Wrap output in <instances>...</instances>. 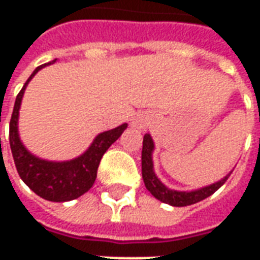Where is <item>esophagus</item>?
Masks as SVG:
<instances>
[{
  "instance_id": "1",
  "label": "esophagus",
  "mask_w": 260,
  "mask_h": 260,
  "mask_svg": "<svg viewBox=\"0 0 260 260\" xmlns=\"http://www.w3.org/2000/svg\"><path fill=\"white\" fill-rule=\"evenodd\" d=\"M147 124V117L145 114H139V115H136L134 121H132V125L136 126L138 129H143Z\"/></svg>"
}]
</instances>
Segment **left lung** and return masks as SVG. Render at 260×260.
Listing matches in <instances>:
<instances>
[{"mask_svg":"<svg viewBox=\"0 0 260 260\" xmlns=\"http://www.w3.org/2000/svg\"><path fill=\"white\" fill-rule=\"evenodd\" d=\"M154 146H153V141L149 134L143 136V147H142V177H143V182L146 189L152 193L156 199L161 201L163 203H169L171 206H188V205H193L198 202L206 199L207 196L213 195L217 191L220 186L223 185L225 181L229 180V175H225L223 180L218 181L216 184L205 186L202 189L191 192H178L169 189L167 186L160 182L154 171H153V161H152V152Z\"/></svg>","mask_w":260,"mask_h":260,"instance_id":"8db88e82","label":"left lung"}]
</instances>
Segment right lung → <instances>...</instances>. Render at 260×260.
I'll use <instances>...</instances> for the list:
<instances>
[{
    "label": "right lung",
    "instance_id": "add662e5",
    "mask_svg": "<svg viewBox=\"0 0 260 260\" xmlns=\"http://www.w3.org/2000/svg\"><path fill=\"white\" fill-rule=\"evenodd\" d=\"M53 62L54 61H51L48 64L37 67L30 75V78L26 80L22 90L18 93L11 122H9V145H11L18 174L31 191L46 201L68 202L82 196L93 186L103 154L107 152L108 147L126 129V124L119 125L114 129L100 134L82 156L71 161H61V163L46 161L27 152L18 135L20 102L26 86L30 82L31 78L46 65Z\"/></svg>",
    "mask_w": 260,
    "mask_h": 260
}]
</instances>
